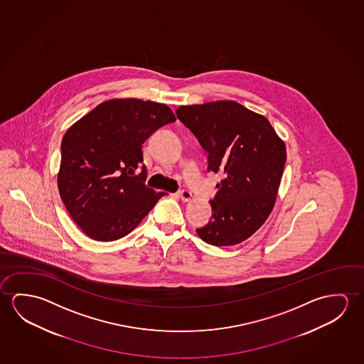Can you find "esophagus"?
<instances>
[{
  "instance_id": "34e87169",
  "label": "esophagus",
  "mask_w": 364,
  "mask_h": 364,
  "mask_svg": "<svg viewBox=\"0 0 364 364\" xmlns=\"http://www.w3.org/2000/svg\"><path fill=\"white\" fill-rule=\"evenodd\" d=\"M178 197L182 201H190L191 198H192V193H191L190 191L187 190L179 191Z\"/></svg>"
}]
</instances>
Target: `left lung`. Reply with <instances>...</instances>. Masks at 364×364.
Wrapping results in <instances>:
<instances>
[{
    "instance_id": "left-lung-1",
    "label": "left lung",
    "mask_w": 364,
    "mask_h": 364,
    "mask_svg": "<svg viewBox=\"0 0 364 364\" xmlns=\"http://www.w3.org/2000/svg\"><path fill=\"white\" fill-rule=\"evenodd\" d=\"M176 112L208 151V172L224 174L198 237L216 247L247 240L274 208L287 158L284 141L267 117L235 101L186 105Z\"/></svg>"
}]
</instances>
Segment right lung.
I'll return each instance as SVG.
<instances>
[{
    "label": "right lung",
    "instance_id": "add662e5",
    "mask_svg": "<svg viewBox=\"0 0 364 364\" xmlns=\"http://www.w3.org/2000/svg\"><path fill=\"white\" fill-rule=\"evenodd\" d=\"M176 122L167 105L112 98L75 122L62 139L59 195L87 237L112 242L149 214L164 192L144 183L141 146L156 129Z\"/></svg>",
    "mask_w": 364,
    "mask_h": 364
}]
</instances>
